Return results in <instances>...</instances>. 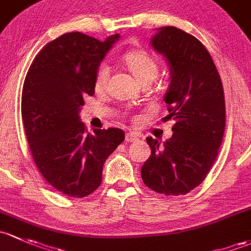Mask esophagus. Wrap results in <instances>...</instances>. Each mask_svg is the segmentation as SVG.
<instances>
[{"instance_id":"esophagus-1","label":"esophagus","mask_w":251,"mask_h":251,"mask_svg":"<svg viewBox=\"0 0 251 251\" xmlns=\"http://www.w3.org/2000/svg\"><path fill=\"white\" fill-rule=\"evenodd\" d=\"M136 140H139L138 134L130 133V131L126 134V143H134V141H136Z\"/></svg>"}]
</instances>
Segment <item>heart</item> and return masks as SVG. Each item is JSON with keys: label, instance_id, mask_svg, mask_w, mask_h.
<instances>
[{"label": "heart", "instance_id": "heart-1", "mask_svg": "<svg viewBox=\"0 0 251 251\" xmlns=\"http://www.w3.org/2000/svg\"><path fill=\"white\" fill-rule=\"evenodd\" d=\"M126 65L128 66L129 71L134 75L140 83L144 82H152L158 75V64L156 59L150 53L145 50H131L128 51L123 56ZM110 68L107 64L102 63L98 66L95 72L94 87L97 90H101L106 84Z\"/></svg>", "mask_w": 251, "mask_h": 251}]
</instances>
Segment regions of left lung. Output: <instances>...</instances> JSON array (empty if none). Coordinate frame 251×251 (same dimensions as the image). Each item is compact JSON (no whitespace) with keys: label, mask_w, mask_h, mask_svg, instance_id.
Segmentation results:
<instances>
[{"label":"left lung","mask_w":251,"mask_h":251,"mask_svg":"<svg viewBox=\"0 0 251 251\" xmlns=\"http://www.w3.org/2000/svg\"><path fill=\"white\" fill-rule=\"evenodd\" d=\"M151 47L169 66L164 95L172 138L147 136L151 156L141 168L147 187L167 196L186 195L205 179L219 153L225 131V97L220 75L195 36L174 26L158 27Z\"/></svg>","instance_id":"1"}]
</instances>
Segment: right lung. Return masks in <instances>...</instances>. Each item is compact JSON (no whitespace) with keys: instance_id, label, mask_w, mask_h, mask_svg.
<instances>
[{"instance_id":"add662e5","label":"right lung","mask_w":251,"mask_h":251,"mask_svg":"<svg viewBox=\"0 0 251 251\" xmlns=\"http://www.w3.org/2000/svg\"><path fill=\"white\" fill-rule=\"evenodd\" d=\"M120 35L104 42L81 32L61 35L31 64L22 95V117L33 161L49 185L82 198L101 183L107 157L125 140L122 129L86 133L79 120L86 95L95 92L98 66Z\"/></svg>"}]
</instances>
